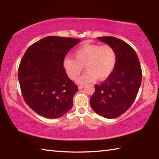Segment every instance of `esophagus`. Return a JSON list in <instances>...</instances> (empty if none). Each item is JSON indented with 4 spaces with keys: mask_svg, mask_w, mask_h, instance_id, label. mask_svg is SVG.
<instances>
[{
    "mask_svg": "<svg viewBox=\"0 0 159 159\" xmlns=\"http://www.w3.org/2000/svg\"><path fill=\"white\" fill-rule=\"evenodd\" d=\"M84 87V85H79V90H80V89H82V88Z\"/></svg>",
    "mask_w": 159,
    "mask_h": 159,
    "instance_id": "esophagus-1",
    "label": "esophagus"
}]
</instances>
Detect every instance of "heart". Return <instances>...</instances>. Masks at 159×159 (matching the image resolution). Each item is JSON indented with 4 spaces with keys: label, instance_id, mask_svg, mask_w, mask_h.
<instances>
[{
    "label": "heart",
    "instance_id": "obj_1",
    "mask_svg": "<svg viewBox=\"0 0 159 159\" xmlns=\"http://www.w3.org/2000/svg\"><path fill=\"white\" fill-rule=\"evenodd\" d=\"M74 55L75 59L64 58L63 67L70 79L76 80L85 66L88 71L77 80L79 84L93 82L96 79H106L116 63V54L109 45L85 44L78 48Z\"/></svg>",
    "mask_w": 159,
    "mask_h": 159
}]
</instances>
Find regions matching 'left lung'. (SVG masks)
<instances>
[{
    "instance_id": "1",
    "label": "left lung",
    "mask_w": 159,
    "mask_h": 159,
    "mask_svg": "<svg viewBox=\"0 0 159 159\" xmlns=\"http://www.w3.org/2000/svg\"><path fill=\"white\" fill-rule=\"evenodd\" d=\"M97 39L114 48L116 63L108 78L95 85L90 107L104 118H115L127 111L136 98L142 82L141 66L135 51L122 40L112 36Z\"/></svg>"
}]
</instances>
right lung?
Returning a JSON list of instances; mask_svg holds the SVG:
<instances>
[{"label":"right lung","instance_id":"1","mask_svg":"<svg viewBox=\"0 0 159 159\" xmlns=\"http://www.w3.org/2000/svg\"><path fill=\"white\" fill-rule=\"evenodd\" d=\"M79 39L48 36L31 45L18 69L23 98L38 114L47 118L62 116L73 107L78 86L63 67L67 52Z\"/></svg>","mask_w":159,"mask_h":159}]
</instances>
